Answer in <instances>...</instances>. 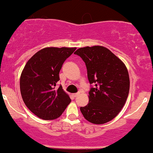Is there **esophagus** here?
<instances>
[{"label":"esophagus","instance_id":"1","mask_svg":"<svg viewBox=\"0 0 153 153\" xmlns=\"http://www.w3.org/2000/svg\"><path fill=\"white\" fill-rule=\"evenodd\" d=\"M78 95H80V93H74V94H73V97H76Z\"/></svg>","mask_w":153,"mask_h":153}]
</instances>
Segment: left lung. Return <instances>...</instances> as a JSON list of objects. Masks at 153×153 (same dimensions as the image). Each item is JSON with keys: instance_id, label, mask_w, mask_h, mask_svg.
I'll list each match as a JSON object with an SVG mask.
<instances>
[{"instance_id": "obj_1", "label": "left lung", "mask_w": 153, "mask_h": 153, "mask_svg": "<svg viewBox=\"0 0 153 153\" xmlns=\"http://www.w3.org/2000/svg\"><path fill=\"white\" fill-rule=\"evenodd\" d=\"M85 63L88 78L93 85L89 102L80 107L85 118L94 124H104L117 116L126 103L130 78L126 65L110 50L102 46L80 48L74 53Z\"/></svg>"}]
</instances>
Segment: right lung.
Here are the masks:
<instances>
[{"mask_svg":"<svg viewBox=\"0 0 153 153\" xmlns=\"http://www.w3.org/2000/svg\"><path fill=\"white\" fill-rule=\"evenodd\" d=\"M75 49L45 48L31 57L24 67L20 79L22 98L27 108L40 118H58L71 102L62 86L58 89L56 86L62 64Z\"/></svg>","mask_w":153,"mask_h":153,"instance_id":"right-lung-1","label":"right lung"}]
</instances>
